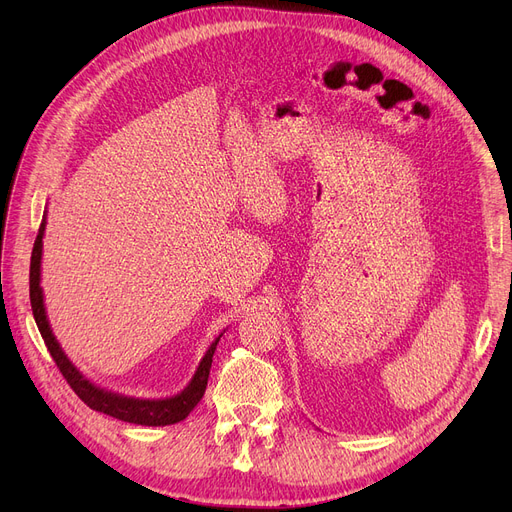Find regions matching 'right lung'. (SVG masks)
Returning <instances> with one entry per match:
<instances>
[{"label": "right lung", "mask_w": 512, "mask_h": 512, "mask_svg": "<svg viewBox=\"0 0 512 512\" xmlns=\"http://www.w3.org/2000/svg\"><path fill=\"white\" fill-rule=\"evenodd\" d=\"M45 218L41 222L39 234L35 238V247H33V255H31V276H29V284H31V307H33V315L37 321V328L45 340L47 351L51 355V359L56 361L58 369L62 371V375L66 378V382L70 384V388L76 392V396L85 402L87 407H91L93 411L105 413L110 417H116L120 421L126 423H137V425H172L178 423L182 419L188 417L197 402L203 398L205 388H207V378H209V369H211V361H213V353L215 346H218L222 334L211 342V346L207 348L205 357L201 359L193 380L188 382V386L172 396V398H159V400H149V398H132V396H122L116 394L112 390H103L99 386H95L93 382H89L83 373H80L70 359L66 357V353L62 351L60 342L53 336L51 328H49V319L45 313V303H43V290H41V255H43V232H45Z\"/></svg>", "instance_id": "obj_1"}]
</instances>
